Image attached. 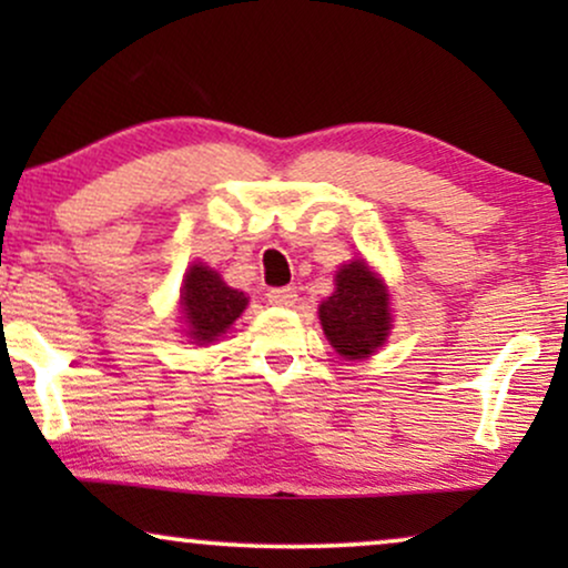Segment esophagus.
Here are the masks:
<instances>
[{
	"label": "esophagus",
	"instance_id": "esophagus-1",
	"mask_svg": "<svg viewBox=\"0 0 568 568\" xmlns=\"http://www.w3.org/2000/svg\"><path fill=\"white\" fill-rule=\"evenodd\" d=\"M266 300H268V305L292 307L294 302H297V290H292V286H276V290H268Z\"/></svg>",
	"mask_w": 568,
	"mask_h": 568
}]
</instances>
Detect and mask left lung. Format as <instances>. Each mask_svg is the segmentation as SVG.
<instances>
[{
	"label": "left lung",
	"mask_w": 568,
	"mask_h": 568,
	"mask_svg": "<svg viewBox=\"0 0 568 568\" xmlns=\"http://www.w3.org/2000/svg\"><path fill=\"white\" fill-rule=\"evenodd\" d=\"M387 290L364 261L336 274V292L321 305V323L333 348L346 359H364L385 344L390 331Z\"/></svg>",
	"instance_id": "8db88e82"
}]
</instances>
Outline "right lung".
<instances>
[{"label":"right lung","instance_id":"1","mask_svg":"<svg viewBox=\"0 0 568 568\" xmlns=\"http://www.w3.org/2000/svg\"><path fill=\"white\" fill-rule=\"evenodd\" d=\"M181 305L189 323V336L196 344H212L237 321L247 305V297L224 284L216 271L196 263L185 274Z\"/></svg>","mask_w":568,"mask_h":568}]
</instances>
